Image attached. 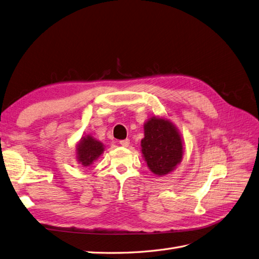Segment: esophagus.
Listing matches in <instances>:
<instances>
[{"instance_id": "obj_1", "label": "esophagus", "mask_w": 259, "mask_h": 259, "mask_svg": "<svg viewBox=\"0 0 259 259\" xmlns=\"http://www.w3.org/2000/svg\"><path fill=\"white\" fill-rule=\"evenodd\" d=\"M119 143H120V145H121V146L127 147V146H129V144H130V140H129V139H125V140H120Z\"/></svg>"}]
</instances>
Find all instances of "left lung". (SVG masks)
I'll list each match as a JSON object with an SVG mask.
<instances>
[{
    "label": "left lung",
    "mask_w": 259,
    "mask_h": 259,
    "mask_svg": "<svg viewBox=\"0 0 259 259\" xmlns=\"http://www.w3.org/2000/svg\"><path fill=\"white\" fill-rule=\"evenodd\" d=\"M141 151L151 171L156 176H165L182 160L183 142L171 121L154 116L144 123Z\"/></svg>",
    "instance_id": "1"
}]
</instances>
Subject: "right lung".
<instances>
[{"mask_svg": "<svg viewBox=\"0 0 259 259\" xmlns=\"http://www.w3.org/2000/svg\"><path fill=\"white\" fill-rule=\"evenodd\" d=\"M103 152V143L88 135L81 138L80 142L77 144V160L83 167H89L101 156Z\"/></svg>", "mask_w": 259, "mask_h": 259, "instance_id": "obj_1", "label": "right lung"}]
</instances>
